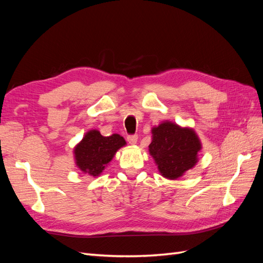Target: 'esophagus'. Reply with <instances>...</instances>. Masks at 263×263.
<instances>
[{
    "mask_svg": "<svg viewBox=\"0 0 263 263\" xmlns=\"http://www.w3.org/2000/svg\"><path fill=\"white\" fill-rule=\"evenodd\" d=\"M137 140H138L137 135H129V136H127V141H128L130 145L136 144Z\"/></svg>",
    "mask_w": 263,
    "mask_h": 263,
    "instance_id": "34e87169",
    "label": "esophagus"
}]
</instances>
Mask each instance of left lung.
Masks as SVG:
<instances>
[{
  "instance_id": "left-lung-1",
  "label": "left lung",
  "mask_w": 263,
  "mask_h": 263,
  "mask_svg": "<svg viewBox=\"0 0 263 263\" xmlns=\"http://www.w3.org/2000/svg\"><path fill=\"white\" fill-rule=\"evenodd\" d=\"M151 133L149 154L162 177L177 180L198 161L197 153L202 144L194 129L165 121L154 127Z\"/></svg>"
}]
</instances>
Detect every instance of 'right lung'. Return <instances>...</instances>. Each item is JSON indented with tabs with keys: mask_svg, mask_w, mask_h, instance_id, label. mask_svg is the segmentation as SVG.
<instances>
[{
	"mask_svg": "<svg viewBox=\"0 0 263 263\" xmlns=\"http://www.w3.org/2000/svg\"><path fill=\"white\" fill-rule=\"evenodd\" d=\"M126 145L118 134L104 137L97 129L87 132L83 139L74 147L76 164L82 172L99 177L114 158L116 151Z\"/></svg>",
	"mask_w": 263,
	"mask_h": 263,
	"instance_id": "right-lung-1",
	"label": "right lung"
}]
</instances>
